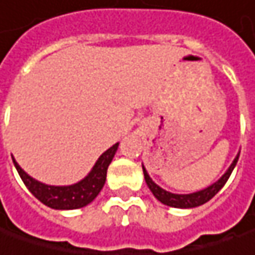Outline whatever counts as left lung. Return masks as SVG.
Returning <instances> with one entry per match:
<instances>
[{"label":"left lung","instance_id":"1","mask_svg":"<svg viewBox=\"0 0 255 255\" xmlns=\"http://www.w3.org/2000/svg\"><path fill=\"white\" fill-rule=\"evenodd\" d=\"M240 157V153L235 156L234 161L231 163V166L228 167V170L224 173L219 179H218L215 183H212L211 186L205 187L202 190H198V192H193V193H172V192H167L164 190L163 187H160L157 183L153 182V179L148 176V173L145 170V167L142 166V173H144V179H145V183L148 189L151 190V193L156 196V199L160 201L163 205H167V206H172V208H182V209H189V208H196V206H201L203 203H206L208 201H211L218 192L224 187V185L227 183V180L230 179L232 170L238 161Z\"/></svg>","mask_w":255,"mask_h":255}]
</instances>
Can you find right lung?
I'll list each match as a JSON object with an SVG mask.
<instances>
[{"label": "right lung", "mask_w": 255, "mask_h": 255, "mask_svg": "<svg viewBox=\"0 0 255 255\" xmlns=\"http://www.w3.org/2000/svg\"><path fill=\"white\" fill-rule=\"evenodd\" d=\"M118 144L120 142H115L113 147H110L105 153L99 156L92 170L88 173L82 180L73 185H68V186H53V185H46L43 182H38L34 177H31L30 174L24 172L20 167V164L15 161V158L12 156L11 157L24 185L40 202L44 203L46 206L52 209L68 211V209H78V208H83L89 205L99 195V192L105 185L107 170L118 150Z\"/></svg>", "instance_id": "add662e5"}]
</instances>
